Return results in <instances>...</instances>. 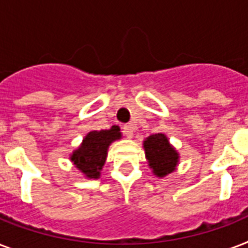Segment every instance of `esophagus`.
Wrapping results in <instances>:
<instances>
[{"mask_svg":"<svg viewBox=\"0 0 248 248\" xmlns=\"http://www.w3.org/2000/svg\"><path fill=\"white\" fill-rule=\"evenodd\" d=\"M122 132H124V135L126 136V138H132L134 136V126H132L131 124H124V127H122Z\"/></svg>","mask_w":248,"mask_h":248,"instance_id":"1","label":"esophagus"}]
</instances>
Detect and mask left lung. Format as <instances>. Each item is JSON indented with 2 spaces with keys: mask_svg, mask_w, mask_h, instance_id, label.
<instances>
[{
  "mask_svg": "<svg viewBox=\"0 0 248 248\" xmlns=\"http://www.w3.org/2000/svg\"><path fill=\"white\" fill-rule=\"evenodd\" d=\"M144 149L149 166L157 176H166L175 170L179 155L163 134L149 136L144 141Z\"/></svg>",
  "mask_w": 248,
  "mask_h": 248,
  "instance_id": "obj_1",
  "label": "left lung"
}]
</instances>
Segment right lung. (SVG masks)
Segmentation results:
<instances>
[{"instance_id": "right-lung-1", "label": "right lung", "mask_w": 248, "mask_h": 248, "mask_svg": "<svg viewBox=\"0 0 248 248\" xmlns=\"http://www.w3.org/2000/svg\"><path fill=\"white\" fill-rule=\"evenodd\" d=\"M120 138L118 126H113L110 130L89 132L82 145L72 155V161L87 177H99L107 159L109 144Z\"/></svg>"}]
</instances>
